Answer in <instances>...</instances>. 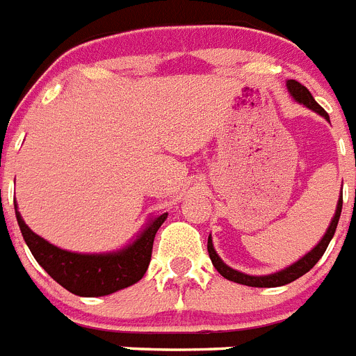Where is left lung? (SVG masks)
<instances>
[{"mask_svg": "<svg viewBox=\"0 0 356 356\" xmlns=\"http://www.w3.org/2000/svg\"><path fill=\"white\" fill-rule=\"evenodd\" d=\"M287 89H289V92H291V96L294 97L296 102L301 103V105H305L307 108L314 110V112H317L319 115H323L326 121H330L328 114H326V110L323 108V106H321L319 103L316 102V99H314V96L310 94V90H308L305 85H301L300 81H296V80H289L287 81ZM341 212H342V201L339 200L337 210H335V216H333L332 222H330L328 229H326L325 237L321 238L319 244H317L314 250L308 251L305 257H301L298 262H294L292 266L285 267V269H282V271L273 273V275L251 276V275H246V273L235 271V269L228 267L225 262H222L221 259H219V254L216 253V250H213L212 237H209V246H207V250H209L210 260H212V264H213V267L217 269V273H219L221 276H225L226 280H229V282L248 285V287H282V285L291 284V282L298 280L300 276L307 275V273L310 271V269H312V267L316 266L317 262H319V259L323 257V254H325L326 248H328L330 241H332L333 235H335V229H337Z\"/></svg>", "mask_w": 356, "mask_h": 356, "instance_id": "1", "label": "left lung"}]
</instances>
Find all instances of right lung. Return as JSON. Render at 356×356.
Here are the masks:
<instances>
[{"instance_id": "obj_1", "label": "right lung", "mask_w": 356, "mask_h": 356, "mask_svg": "<svg viewBox=\"0 0 356 356\" xmlns=\"http://www.w3.org/2000/svg\"><path fill=\"white\" fill-rule=\"evenodd\" d=\"M14 209L24 242L39 266L56 284H60L72 294L83 296V298L108 296L137 284L147 271L153 241L168 217V212H163L149 219L146 228L137 235V238L122 250L112 251V253L89 254L72 253V251L53 246L51 242L39 237L28 228L21 213L17 212L15 201Z\"/></svg>"}]
</instances>
